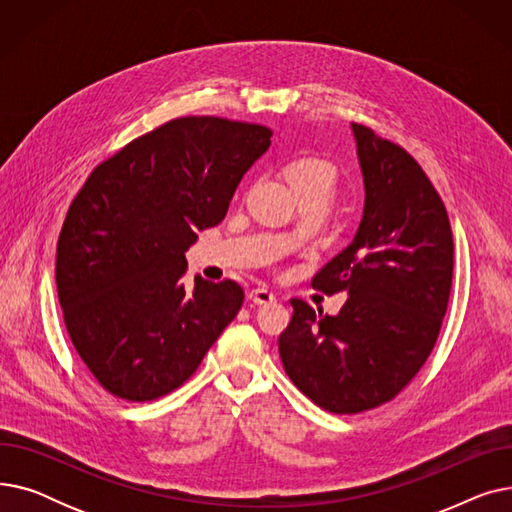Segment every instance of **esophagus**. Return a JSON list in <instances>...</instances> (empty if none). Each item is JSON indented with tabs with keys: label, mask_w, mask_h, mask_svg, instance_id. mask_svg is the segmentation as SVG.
<instances>
[{
	"label": "esophagus",
	"mask_w": 512,
	"mask_h": 512,
	"mask_svg": "<svg viewBox=\"0 0 512 512\" xmlns=\"http://www.w3.org/2000/svg\"><path fill=\"white\" fill-rule=\"evenodd\" d=\"M249 299L257 305H267V303H274L276 301V294L270 288H253L249 292Z\"/></svg>",
	"instance_id": "34e87169"
}]
</instances>
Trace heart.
I'll return each mask as SVG.
<instances>
[{"label": "heart", "mask_w": 512, "mask_h": 512, "mask_svg": "<svg viewBox=\"0 0 512 512\" xmlns=\"http://www.w3.org/2000/svg\"><path fill=\"white\" fill-rule=\"evenodd\" d=\"M286 174L297 193L313 191L330 197L338 186V170L324 157H301L292 161Z\"/></svg>", "instance_id": "b5f03b06"}]
</instances>
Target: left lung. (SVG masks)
<instances>
[{"instance_id":"8db88e82","label":"left lung","mask_w":512,"mask_h":512,"mask_svg":"<svg viewBox=\"0 0 512 512\" xmlns=\"http://www.w3.org/2000/svg\"><path fill=\"white\" fill-rule=\"evenodd\" d=\"M365 203L351 245L313 286L346 292L338 315L292 299L278 348L288 378L338 415L375 409L405 388L432 353L452 286L446 207L417 161L351 124Z\"/></svg>"}]
</instances>
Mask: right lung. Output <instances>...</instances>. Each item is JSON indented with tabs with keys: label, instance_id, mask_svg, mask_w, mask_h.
Instances as JSON below:
<instances>
[{
	"label": "right lung",
	"instance_id": "1",
	"mask_svg": "<svg viewBox=\"0 0 512 512\" xmlns=\"http://www.w3.org/2000/svg\"><path fill=\"white\" fill-rule=\"evenodd\" d=\"M272 130L211 116L155 128L99 164L58 240L56 284L80 359L114 396L145 402L182 386L236 317L245 292L195 276L184 253L218 226Z\"/></svg>",
	"mask_w": 512,
	"mask_h": 512
}]
</instances>
